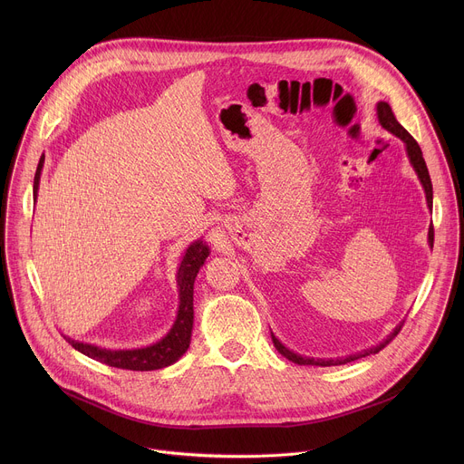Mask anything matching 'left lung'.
<instances>
[{"label":"left lung","instance_id":"1","mask_svg":"<svg viewBox=\"0 0 464 464\" xmlns=\"http://www.w3.org/2000/svg\"><path fill=\"white\" fill-rule=\"evenodd\" d=\"M376 115H378V121H380V124L385 128V130H389L391 134H394L396 138H401L402 141H404V145H406V152H408V158H410V163L413 165V169H415V172H417V176H419V179H420V183H422V187H424V192H426V202H428V208L431 209V206H433V187H431V179H430V172H428V167H426V161H424V158H422V150H420V147H419V143L413 140V136L410 134V131L396 121V117H394V113H392V110H391V106L387 104V102H378L376 104ZM428 242H430V246L433 247V226L430 227V231H428ZM402 324L404 323H401V324H396V328L392 330V333L387 336V340H383L380 345H376V347H372V349H367V351H363V353H358V354H351V356H347V358H336V360H321V358H317V360H314V358H306V356H301V354H297V353H294V351H290L288 347H285L276 336H274V333H272V342H274V345H276V349L285 356V358H288L290 362H294V363H297V365H319V367H330V365H343V363H349V362H354V360H358V358H363V356H369V354H376V353H380L396 334L401 333V328H402Z\"/></svg>","mask_w":464,"mask_h":464}]
</instances>
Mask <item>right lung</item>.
Segmentation results:
<instances>
[{
  "mask_svg": "<svg viewBox=\"0 0 464 464\" xmlns=\"http://www.w3.org/2000/svg\"><path fill=\"white\" fill-rule=\"evenodd\" d=\"M44 156L40 158V163L36 167L34 174V185H33V196L36 200L38 196V187H40V174L44 169ZM209 256V247L204 240H196L192 242L178 268V292H179V306H178V315L172 324V328L167 333V336L149 347L141 349H102L92 343H84L79 340L65 338L73 349L79 353L86 354L88 358H93L101 363H106L110 367L117 369H128V371H156L172 365L178 362L185 351L188 349L190 343V334H192V321H194V310H192V294H194V279L204 266L206 258Z\"/></svg>",
  "mask_w": 464,
  "mask_h": 464,
  "instance_id": "add662e5",
  "label": "right lung"
}]
</instances>
